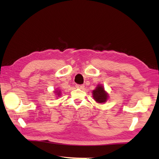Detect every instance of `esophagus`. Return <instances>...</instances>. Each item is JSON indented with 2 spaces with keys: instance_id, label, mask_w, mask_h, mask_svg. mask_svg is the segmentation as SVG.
Masks as SVG:
<instances>
[{
  "instance_id": "obj_1",
  "label": "esophagus",
  "mask_w": 159,
  "mask_h": 159,
  "mask_svg": "<svg viewBox=\"0 0 159 159\" xmlns=\"http://www.w3.org/2000/svg\"><path fill=\"white\" fill-rule=\"evenodd\" d=\"M84 86L83 85H76V87L77 89H83L84 88Z\"/></svg>"
}]
</instances>
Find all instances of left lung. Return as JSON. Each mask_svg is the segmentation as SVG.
I'll list each match as a JSON object with an SVG mask.
<instances>
[{
    "label": "left lung",
    "mask_w": 159,
    "mask_h": 159,
    "mask_svg": "<svg viewBox=\"0 0 159 159\" xmlns=\"http://www.w3.org/2000/svg\"><path fill=\"white\" fill-rule=\"evenodd\" d=\"M92 95L94 100L99 104H104L109 100V93L105 90L102 84H98L96 89L92 91Z\"/></svg>",
    "instance_id": "left-lung-1"
}]
</instances>
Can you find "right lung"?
<instances>
[{"mask_svg":"<svg viewBox=\"0 0 159 159\" xmlns=\"http://www.w3.org/2000/svg\"><path fill=\"white\" fill-rule=\"evenodd\" d=\"M54 92H55V96H57L56 97H60L61 94V91L58 90V89H56L55 91H54Z\"/></svg>","mask_w":159,"mask_h":159,"instance_id":"add662e5","label":"right lung"}]
</instances>
